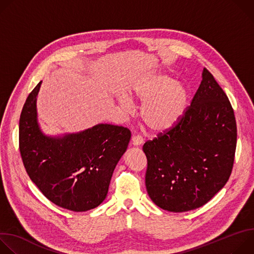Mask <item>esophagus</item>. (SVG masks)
Listing matches in <instances>:
<instances>
[{
    "label": "esophagus",
    "instance_id": "esophagus-1",
    "mask_svg": "<svg viewBox=\"0 0 254 254\" xmlns=\"http://www.w3.org/2000/svg\"><path fill=\"white\" fill-rule=\"evenodd\" d=\"M131 143L133 144L134 147H140L141 144L143 143V139H142V137L139 136V135H133V136L131 137Z\"/></svg>",
    "mask_w": 254,
    "mask_h": 254
}]
</instances>
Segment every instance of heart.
<instances>
[{"label":"heart","instance_id":"obj_1","mask_svg":"<svg viewBox=\"0 0 254 254\" xmlns=\"http://www.w3.org/2000/svg\"><path fill=\"white\" fill-rule=\"evenodd\" d=\"M132 97L142 103L140 119L154 134L165 133L174 128L182 119L187 105L188 92L184 85L163 72H153L141 77L131 87ZM118 102L127 116L135 113L132 98L118 95Z\"/></svg>","mask_w":254,"mask_h":254}]
</instances>
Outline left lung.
I'll list each match as a JSON object with an SVG mask.
<instances>
[{"label": "left lung", "mask_w": 254, "mask_h": 254, "mask_svg": "<svg viewBox=\"0 0 254 254\" xmlns=\"http://www.w3.org/2000/svg\"><path fill=\"white\" fill-rule=\"evenodd\" d=\"M236 138L230 101L204 68L185 117L142 147L148 160L146 187L152 201L170 212H186L205 205L227 183Z\"/></svg>", "instance_id": "obj_1"}]
</instances>
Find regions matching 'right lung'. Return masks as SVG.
Returning <instances> with one entry per match:
<instances>
[{
	"label": "right lung",
	"instance_id": "right-lung-1",
	"mask_svg": "<svg viewBox=\"0 0 254 254\" xmlns=\"http://www.w3.org/2000/svg\"><path fill=\"white\" fill-rule=\"evenodd\" d=\"M39 82L23 106L19 144L32 182L55 205L85 212L106 198L113 173L130 139L127 127L98 124L77 132L45 134L37 113Z\"/></svg>",
	"mask_w": 254,
	"mask_h": 254
}]
</instances>
